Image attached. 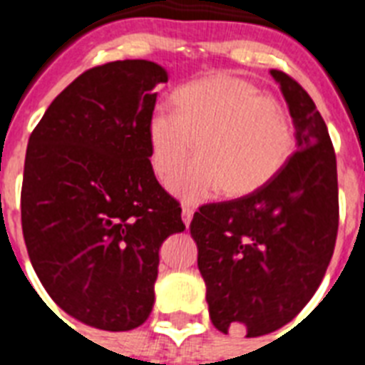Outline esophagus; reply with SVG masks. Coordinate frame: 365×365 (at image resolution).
<instances>
[{
  "instance_id": "obj_1",
  "label": "esophagus",
  "mask_w": 365,
  "mask_h": 365,
  "mask_svg": "<svg viewBox=\"0 0 365 365\" xmlns=\"http://www.w3.org/2000/svg\"><path fill=\"white\" fill-rule=\"evenodd\" d=\"M182 220H183V223H185V227H189V223H191V220H193V208H191L189 205H183Z\"/></svg>"
}]
</instances>
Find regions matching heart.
Masks as SVG:
<instances>
[{"instance_id": "obj_1", "label": "heart", "mask_w": 365, "mask_h": 365, "mask_svg": "<svg viewBox=\"0 0 365 365\" xmlns=\"http://www.w3.org/2000/svg\"><path fill=\"white\" fill-rule=\"evenodd\" d=\"M176 111L157 106L148 119L149 163L185 200L222 189L227 197L255 193L280 174L294 153L288 110L257 85L231 73H212L174 93Z\"/></svg>"}]
</instances>
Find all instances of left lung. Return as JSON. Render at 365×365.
Instances as JSON below:
<instances>
[{"label":"left lung","mask_w":365,"mask_h":365,"mask_svg":"<svg viewBox=\"0 0 365 365\" xmlns=\"http://www.w3.org/2000/svg\"><path fill=\"white\" fill-rule=\"evenodd\" d=\"M295 126V151L255 193L200 206L191 222L210 320L259 337L294 320L322 282L339 227L328 126L299 83L271 70Z\"/></svg>","instance_id":"left-lung-1"}]
</instances>
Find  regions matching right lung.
Here are the masks:
<instances>
[{
  "mask_svg": "<svg viewBox=\"0 0 365 365\" xmlns=\"http://www.w3.org/2000/svg\"><path fill=\"white\" fill-rule=\"evenodd\" d=\"M165 68H91L48 106L26 149L22 233L34 271L77 320L126 331L148 320L159 248L182 208L155 178L148 119Z\"/></svg>",
  "mask_w": 365,
  "mask_h": 365,
  "instance_id": "right-lung-1",
  "label": "right lung"
}]
</instances>
